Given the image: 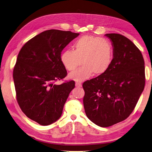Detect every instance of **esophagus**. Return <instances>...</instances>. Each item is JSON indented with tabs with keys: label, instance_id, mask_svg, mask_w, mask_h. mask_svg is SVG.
<instances>
[{
	"label": "esophagus",
	"instance_id": "1",
	"mask_svg": "<svg viewBox=\"0 0 152 152\" xmlns=\"http://www.w3.org/2000/svg\"><path fill=\"white\" fill-rule=\"evenodd\" d=\"M75 86L76 87H77V88H80V87H81V86H82V84H81V83H76V84H75Z\"/></svg>",
	"mask_w": 152,
	"mask_h": 152
}]
</instances>
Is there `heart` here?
<instances>
[{
	"instance_id": "heart-1",
	"label": "heart",
	"mask_w": 152,
	"mask_h": 152,
	"mask_svg": "<svg viewBox=\"0 0 152 152\" xmlns=\"http://www.w3.org/2000/svg\"><path fill=\"white\" fill-rule=\"evenodd\" d=\"M73 48L63 51L60 61L66 69L72 71L80 65L81 60L82 66L69 75L75 81H83L93 73L97 76L104 73L113 61V47L104 38L84 35L74 43Z\"/></svg>"
}]
</instances>
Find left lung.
<instances>
[{"mask_svg":"<svg viewBox=\"0 0 152 152\" xmlns=\"http://www.w3.org/2000/svg\"><path fill=\"white\" fill-rule=\"evenodd\" d=\"M105 35L114 48L113 61L104 73L83 84L86 114L102 127L126 119L134 110L145 83V63L139 49L121 34Z\"/></svg>","mask_w":152,"mask_h":152,"instance_id":"left-lung-1","label":"left lung"}]
</instances>
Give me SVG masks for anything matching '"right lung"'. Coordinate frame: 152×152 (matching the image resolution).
Here are the masks:
<instances>
[{
    "instance_id": "add662e5",
    "label": "right lung",
    "mask_w": 152,
    "mask_h": 152,
    "mask_svg": "<svg viewBox=\"0 0 152 152\" xmlns=\"http://www.w3.org/2000/svg\"><path fill=\"white\" fill-rule=\"evenodd\" d=\"M80 34L48 30L30 39L20 51L13 72L17 101L23 113L42 125L58 120L75 83L55 84L67 75L63 50Z\"/></svg>"
}]
</instances>
